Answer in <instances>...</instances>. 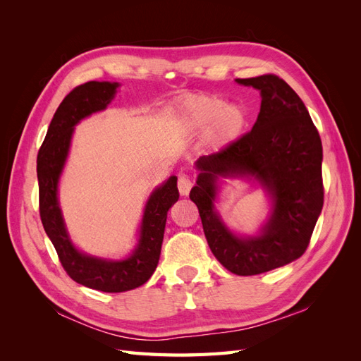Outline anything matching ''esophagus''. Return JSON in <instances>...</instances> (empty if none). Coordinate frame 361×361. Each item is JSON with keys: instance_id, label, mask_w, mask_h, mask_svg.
<instances>
[{"instance_id": "1", "label": "esophagus", "mask_w": 361, "mask_h": 361, "mask_svg": "<svg viewBox=\"0 0 361 361\" xmlns=\"http://www.w3.org/2000/svg\"><path fill=\"white\" fill-rule=\"evenodd\" d=\"M191 187H192V182H191V179L187 176V174H179L178 188H179L180 195H188Z\"/></svg>"}]
</instances>
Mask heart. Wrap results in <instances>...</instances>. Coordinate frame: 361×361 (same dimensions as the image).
<instances>
[{"instance_id":"1","label":"heart","mask_w":361,"mask_h":361,"mask_svg":"<svg viewBox=\"0 0 361 361\" xmlns=\"http://www.w3.org/2000/svg\"><path fill=\"white\" fill-rule=\"evenodd\" d=\"M182 118L187 128L206 130V141L211 147L221 149L244 134L248 113L243 105L226 104L221 96L200 94L183 104Z\"/></svg>"}]
</instances>
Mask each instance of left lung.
I'll return each instance as SVG.
<instances>
[{
	"instance_id": "obj_1",
	"label": "left lung",
	"mask_w": 361,
	"mask_h": 361,
	"mask_svg": "<svg viewBox=\"0 0 361 361\" xmlns=\"http://www.w3.org/2000/svg\"><path fill=\"white\" fill-rule=\"evenodd\" d=\"M260 92V113L250 133L200 157L190 199L197 204L207 244L236 276H256L298 259L307 250L324 204L322 143L307 108L277 75L236 80ZM255 177L271 195L269 223L257 237H236L214 212L217 178Z\"/></svg>"
}]
</instances>
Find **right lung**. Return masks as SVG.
Instances as JSON below:
<instances>
[{
  "instance_id": "obj_1",
  "label": "right lung",
  "mask_w": 361,
  "mask_h": 361,
  "mask_svg": "<svg viewBox=\"0 0 361 361\" xmlns=\"http://www.w3.org/2000/svg\"><path fill=\"white\" fill-rule=\"evenodd\" d=\"M117 87V82L108 81H89L75 87L54 114L37 155L39 211L43 228L68 276L82 286L102 292L135 289L152 277L161 255L167 212L179 199L176 176H171L150 194L137 248L123 260L87 256L73 247L59 206V179L68 158L73 126L84 117L105 110Z\"/></svg>"
}]
</instances>
